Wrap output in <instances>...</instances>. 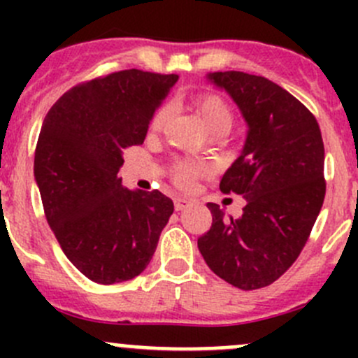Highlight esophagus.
Wrapping results in <instances>:
<instances>
[{"label":"esophagus","instance_id":"obj_1","mask_svg":"<svg viewBox=\"0 0 358 358\" xmlns=\"http://www.w3.org/2000/svg\"><path fill=\"white\" fill-rule=\"evenodd\" d=\"M189 204H190V202L187 199H182V197L175 199V209H176V211H183V209H185Z\"/></svg>","mask_w":358,"mask_h":358}]
</instances>
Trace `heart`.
Returning a JSON list of instances; mask_svg holds the SVG:
<instances>
[{
    "instance_id": "1",
    "label": "heart",
    "mask_w": 358,
    "mask_h": 358,
    "mask_svg": "<svg viewBox=\"0 0 358 358\" xmlns=\"http://www.w3.org/2000/svg\"><path fill=\"white\" fill-rule=\"evenodd\" d=\"M190 106L197 112L201 117L202 124L208 128L209 133L213 135H223L229 131L234 124V110L230 103L223 99L222 95L215 92H204L197 93L192 96ZM169 117V106H161L156 110V114L150 119V129L157 131L164 126V122ZM208 171L206 164L197 161H187V159H176L169 166V176H171L173 183L180 189H189L194 183L197 176L204 175Z\"/></svg>"
}]
</instances>
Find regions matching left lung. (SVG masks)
I'll list each match as a JSON object with an SVG mask.
<instances>
[{"mask_svg": "<svg viewBox=\"0 0 358 358\" xmlns=\"http://www.w3.org/2000/svg\"><path fill=\"white\" fill-rule=\"evenodd\" d=\"M246 119L243 154L220 182L239 194V218L208 202L213 223L197 239L209 268L239 289L270 286L289 270L308 241L324 197V142L319 122L298 99L262 76L213 72Z\"/></svg>", "mask_w": 358, "mask_h": 358, "instance_id": "left-lung-1", "label": "left lung"}]
</instances>
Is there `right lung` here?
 <instances>
[{
	"instance_id": "add662e5",
	"label": "right lung",
	"mask_w": 358,
	"mask_h": 358,
	"mask_svg": "<svg viewBox=\"0 0 358 358\" xmlns=\"http://www.w3.org/2000/svg\"><path fill=\"white\" fill-rule=\"evenodd\" d=\"M176 74L138 69L76 85L52 106L34 154L48 225L69 262L90 280L115 284L152 259L173 201L122 187V150L142 145Z\"/></svg>"
}]
</instances>
